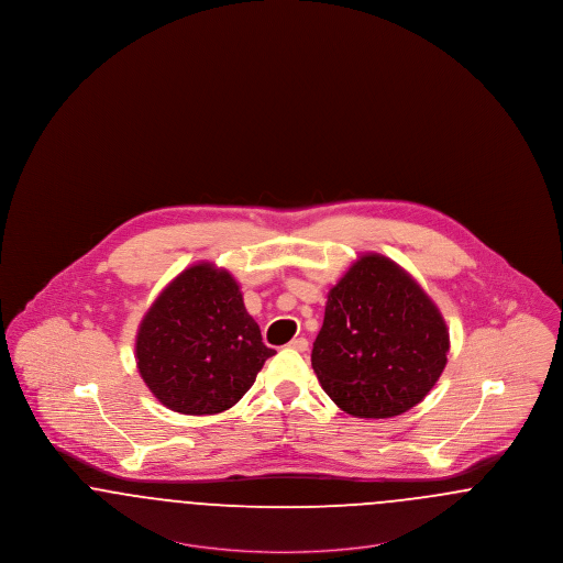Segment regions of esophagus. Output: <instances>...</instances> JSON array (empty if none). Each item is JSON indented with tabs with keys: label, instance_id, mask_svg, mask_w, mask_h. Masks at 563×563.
<instances>
[{
	"label": "esophagus",
	"instance_id": "1",
	"mask_svg": "<svg viewBox=\"0 0 563 563\" xmlns=\"http://www.w3.org/2000/svg\"><path fill=\"white\" fill-rule=\"evenodd\" d=\"M289 349L297 350V352H306L308 350V340L306 338H294L289 342Z\"/></svg>",
	"mask_w": 563,
	"mask_h": 563
}]
</instances>
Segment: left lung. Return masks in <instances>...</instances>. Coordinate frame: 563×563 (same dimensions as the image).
I'll list each match as a JSON object with an SVG mask.
<instances>
[{
  "label": "left lung",
  "mask_w": 563,
  "mask_h": 563,
  "mask_svg": "<svg viewBox=\"0 0 563 563\" xmlns=\"http://www.w3.org/2000/svg\"><path fill=\"white\" fill-rule=\"evenodd\" d=\"M448 352V324L424 289L393 260L367 253L327 295L312 369L340 409L379 420L422 401Z\"/></svg>",
  "instance_id": "left-lung-1"
}]
</instances>
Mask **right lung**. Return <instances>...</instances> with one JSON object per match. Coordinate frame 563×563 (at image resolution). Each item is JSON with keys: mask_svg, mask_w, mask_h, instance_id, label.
I'll list each match as a JSON object with an SVG mask.
<instances>
[{"mask_svg": "<svg viewBox=\"0 0 563 563\" xmlns=\"http://www.w3.org/2000/svg\"><path fill=\"white\" fill-rule=\"evenodd\" d=\"M272 354L234 276L209 262L168 283L134 344L147 388L186 416H213L236 405Z\"/></svg>", "mask_w": 563, "mask_h": 563, "instance_id": "obj_1", "label": "right lung"}]
</instances>
